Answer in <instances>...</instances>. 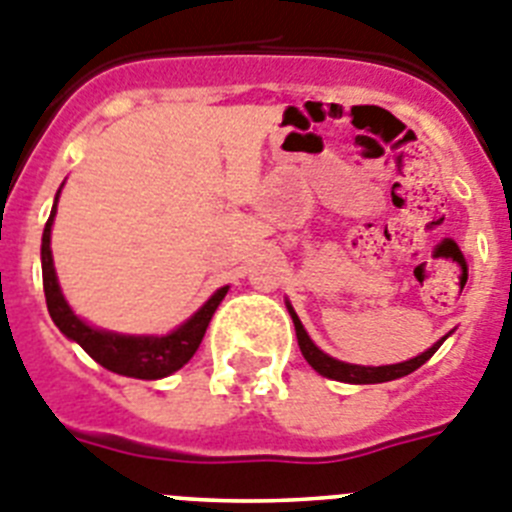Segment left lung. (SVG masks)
I'll return each mask as SVG.
<instances>
[{
	"label": "left lung",
	"mask_w": 512,
	"mask_h": 512,
	"mask_svg": "<svg viewBox=\"0 0 512 512\" xmlns=\"http://www.w3.org/2000/svg\"><path fill=\"white\" fill-rule=\"evenodd\" d=\"M290 308V305H287ZM290 316H292V323H295V334H298V344H300V352H303V357L308 360V365L313 370H318L321 375H326V378H334V381H342V383H386V381H396V378H404V375L414 373L417 368H422L427 360H430L435 352L440 349V344L445 342V336L440 339L438 344H432L427 352H422L419 357H414V360H406V362H399V365H383V368H362V365H349V362H339L334 360V357H329L326 352H321V349L316 347V344L310 342V336L305 334L303 323H300V318L295 316V310L290 308Z\"/></svg>",
	"instance_id": "1"
}]
</instances>
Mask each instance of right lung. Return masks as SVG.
Instances as JSON below:
<instances>
[{"mask_svg": "<svg viewBox=\"0 0 512 512\" xmlns=\"http://www.w3.org/2000/svg\"><path fill=\"white\" fill-rule=\"evenodd\" d=\"M56 199H59V194H56ZM54 214L56 204L51 209L46 227H43L41 266L48 313H51L61 334L80 344L87 355L93 357L95 362H100L103 368L111 370V373L142 378V381H155V378H165V375L181 370L194 357L199 344H202L204 331H207L217 305L225 298L227 287H220L189 321L178 326L168 336H121L111 334V331L93 329V326H87L85 321L74 316L64 295H61L59 282H56L54 259H51V225H54Z\"/></svg>", "mask_w": 512, "mask_h": 512, "instance_id": "1", "label": "right lung"}]
</instances>
